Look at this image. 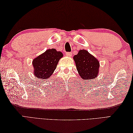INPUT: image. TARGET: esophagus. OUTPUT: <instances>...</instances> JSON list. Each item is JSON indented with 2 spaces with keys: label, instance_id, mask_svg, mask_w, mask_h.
I'll list each match as a JSON object with an SVG mask.
<instances>
[{
  "label": "esophagus",
  "instance_id": "1",
  "mask_svg": "<svg viewBox=\"0 0 133 133\" xmlns=\"http://www.w3.org/2000/svg\"><path fill=\"white\" fill-rule=\"evenodd\" d=\"M65 54L66 56H68V57H71V56L72 55V53H71V52H66Z\"/></svg>",
  "mask_w": 133,
  "mask_h": 133
}]
</instances>
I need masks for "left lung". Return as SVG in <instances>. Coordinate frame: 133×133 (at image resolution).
I'll use <instances>...</instances> for the list:
<instances>
[{
	"instance_id": "obj_1",
	"label": "left lung",
	"mask_w": 133,
	"mask_h": 133,
	"mask_svg": "<svg viewBox=\"0 0 133 133\" xmlns=\"http://www.w3.org/2000/svg\"><path fill=\"white\" fill-rule=\"evenodd\" d=\"M76 69L83 80L95 79L99 73V62L97 59L85 50H80L74 56Z\"/></svg>"
}]
</instances>
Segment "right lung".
Wrapping results in <instances>:
<instances>
[{
    "mask_svg": "<svg viewBox=\"0 0 133 133\" xmlns=\"http://www.w3.org/2000/svg\"><path fill=\"white\" fill-rule=\"evenodd\" d=\"M61 51L55 49L46 50L33 60L34 74L35 77L42 80L48 79L57 68L60 59L63 57Z\"/></svg>",
    "mask_w": 133,
    "mask_h": 133,
    "instance_id": "1",
    "label": "right lung"
}]
</instances>
